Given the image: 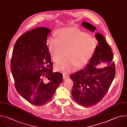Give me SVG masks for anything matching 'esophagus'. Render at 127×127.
<instances>
[{
  "label": "esophagus",
  "instance_id": "esophagus-1",
  "mask_svg": "<svg viewBox=\"0 0 127 127\" xmlns=\"http://www.w3.org/2000/svg\"><path fill=\"white\" fill-rule=\"evenodd\" d=\"M68 78H69V75L68 74H63V79L64 80H65V79H67Z\"/></svg>",
  "mask_w": 127,
  "mask_h": 127
}]
</instances>
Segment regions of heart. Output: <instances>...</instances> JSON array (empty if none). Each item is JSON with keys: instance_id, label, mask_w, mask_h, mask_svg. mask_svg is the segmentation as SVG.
Instances as JSON below:
<instances>
[{"instance_id": "heart-1", "label": "heart", "mask_w": 127, "mask_h": 127, "mask_svg": "<svg viewBox=\"0 0 127 127\" xmlns=\"http://www.w3.org/2000/svg\"><path fill=\"white\" fill-rule=\"evenodd\" d=\"M48 49L56 63L57 71L67 73L85 65L94 54L97 42L88 33L74 28L63 30L57 34V39L48 40Z\"/></svg>"}]
</instances>
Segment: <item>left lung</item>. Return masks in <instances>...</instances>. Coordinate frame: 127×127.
Masks as SVG:
<instances>
[{
	"label": "left lung",
	"instance_id": "obj_1",
	"mask_svg": "<svg viewBox=\"0 0 127 127\" xmlns=\"http://www.w3.org/2000/svg\"><path fill=\"white\" fill-rule=\"evenodd\" d=\"M83 27L94 32L96 28L87 22L82 23ZM98 41L93 56L86 68L70 75L73 86L71 94L78 104L90 107L95 105L108 92L115 76V64L113 62V55L104 36L96 33ZM107 66L100 69L99 65Z\"/></svg>",
	"mask_w": 127,
	"mask_h": 127
}]
</instances>
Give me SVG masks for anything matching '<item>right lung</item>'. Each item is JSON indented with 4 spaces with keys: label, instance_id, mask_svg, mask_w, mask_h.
<instances>
[{
    "label": "right lung",
    "instance_id": "right-lung-1",
    "mask_svg": "<svg viewBox=\"0 0 127 127\" xmlns=\"http://www.w3.org/2000/svg\"><path fill=\"white\" fill-rule=\"evenodd\" d=\"M50 32L40 27L21 35L14 44L10 62L17 92L37 106L49 102L63 80L61 73L53 72L47 45V36Z\"/></svg>",
    "mask_w": 127,
    "mask_h": 127
}]
</instances>
